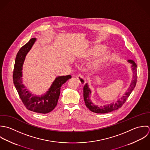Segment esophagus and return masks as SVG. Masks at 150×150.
<instances>
[{
  "mask_svg": "<svg viewBox=\"0 0 150 150\" xmlns=\"http://www.w3.org/2000/svg\"><path fill=\"white\" fill-rule=\"evenodd\" d=\"M76 78L78 79V81H79V82L81 84L83 85L84 83H85V81H85V77L82 74H78V75H77L76 76Z\"/></svg>",
  "mask_w": 150,
  "mask_h": 150,
  "instance_id": "obj_1",
  "label": "esophagus"
}]
</instances>
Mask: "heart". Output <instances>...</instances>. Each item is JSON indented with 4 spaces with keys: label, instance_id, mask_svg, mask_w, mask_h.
<instances>
[{
    "label": "heart",
    "instance_id": "obj_1",
    "mask_svg": "<svg viewBox=\"0 0 150 150\" xmlns=\"http://www.w3.org/2000/svg\"><path fill=\"white\" fill-rule=\"evenodd\" d=\"M105 50V46L104 45H98L94 46V47L92 49V50L90 52L91 54H98L101 53H103ZM108 56V53H105L103 55L102 59H105Z\"/></svg>",
    "mask_w": 150,
    "mask_h": 150
}]
</instances>
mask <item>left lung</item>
I'll use <instances>...</instances> for the list:
<instances>
[{
    "label": "left lung",
    "instance_id": "obj_1",
    "mask_svg": "<svg viewBox=\"0 0 150 150\" xmlns=\"http://www.w3.org/2000/svg\"><path fill=\"white\" fill-rule=\"evenodd\" d=\"M128 61L132 64V70L133 71V78L132 81V83L126 92V93L123 95V96L119 99L117 102L115 103L111 104L108 105H105L104 107H98L92 103L90 100V94H91V91L88 87V85L86 84L84 85L83 86V98L85 103L86 106L91 111L98 113V114H105L110 112L112 111H115L116 110L119 109L125 103L127 98L129 97L130 94H131L132 91L134 89L136 83H137V65L133 60H128Z\"/></svg>",
    "mask_w": 150,
    "mask_h": 150
}]
</instances>
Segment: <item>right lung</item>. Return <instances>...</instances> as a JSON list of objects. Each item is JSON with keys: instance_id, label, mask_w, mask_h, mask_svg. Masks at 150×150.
I'll return each mask as SVG.
<instances>
[{"instance_id": "1", "label": "right lung", "mask_w": 150, "mask_h": 150, "mask_svg": "<svg viewBox=\"0 0 150 150\" xmlns=\"http://www.w3.org/2000/svg\"><path fill=\"white\" fill-rule=\"evenodd\" d=\"M35 40L36 39L34 38L30 39L18 51L16 57L13 79L19 96L26 108L35 112L47 114L51 112L56 107L60 96L61 86L70 79L71 76L69 75L57 77L49 91L43 96H33V94L30 93L22 84V69L26 54L30 51Z\"/></svg>"}]
</instances>
